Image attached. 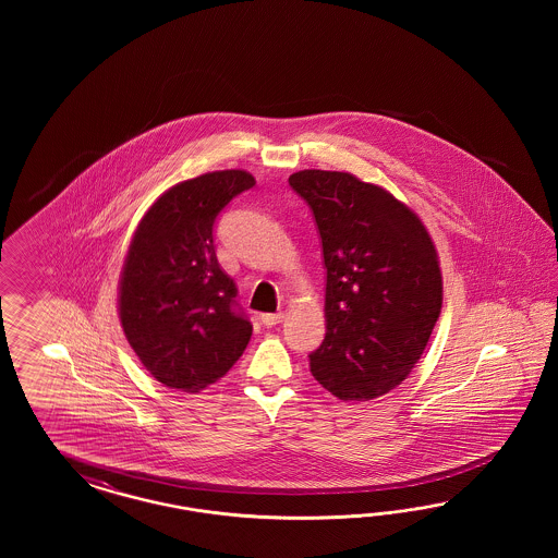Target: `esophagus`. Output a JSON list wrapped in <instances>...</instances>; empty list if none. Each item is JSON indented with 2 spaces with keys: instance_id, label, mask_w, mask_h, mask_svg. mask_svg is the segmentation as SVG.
<instances>
[{
  "instance_id": "34e87169",
  "label": "esophagus",
  "mask_w": 558,
  "mask_h": 558,
  "mask_svg": "<svg viewBox=\"0 0 558 558\" xmlns=\"http://www.w3.org/2000/svg\"><path fill=\"white\" fill-rule=\"evenodd\" d=\"M259 319H262L266 327H274V325H278V323L284 319V315L282 313H264Z\"/></svg>"
}]
</instances>
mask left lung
<instances>
[{"instance_id":"8db88e82","label":"left lung","mask_w":558,"mask_h":558,"mask_svg":"<svg viewBox=\"0 0 558 558\" xmlns=\"http://www.w3.org/2000/svg\"><path fill=\"white\" fill-rule=\"evenodd\" d=\"M322 235L325 339L308 355L323 389L368 401L415 368L441 311L438 252L422 219L348 171L288 178Z\"/></svg>"}]
</instances>
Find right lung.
Listing matches in <instances>:
<instances>
[{"label":"right lung","instance_id":"right-lung-1","mask_svg":"<svg viewBox=\"0 0 558 558\" xmlns=\"http://www.w3.org/2000/svg\"><path fill=\"white\" fill-rule=\"evenodd\" d=\"M255 186L243 169L210 171L163 192L138 222L122 266V331L153 378L198 392L231 371L252 339L236 287L219 266L213 227L236 194Z\"/></svg>","mask_w":558,"mask_h":558}]
</instances>
